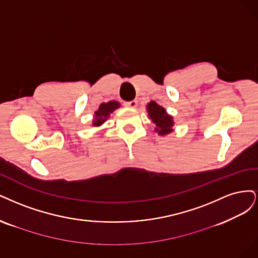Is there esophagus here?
I'll use <instances>...</instances> for the list:
<instances>
[{"mask_svg": "<svg viewBox=\"0 0 258 258\" xmlns=\"http://www.w3.org/2000/svg\"><path fill=\"white\" fill-rule=\"evenodd\" d=\"M138 105V102L136 101V99H134V101H131V102H126L125 103V106L128 107V108H136Z\"/></svg>", "mask_w": 258, "mask_h": 258, "instance_id": "1", "label": "esophagus"}]
</instances>
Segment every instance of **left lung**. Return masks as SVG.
I'll return each mask as SVG.
<instances>
[{
  "mask_svg": "<svg viewBox=\"0 0 258 258\" xmlns=\"http://www.w3.org/2000/svg\"><path fill=\"white\" fill-rule=\"evenodd\" d=\"M146 109L149 118L154 123V131L160 136H166L174 131L173 117L166 111L164 107L160 106L154 101H151L147 104Z\"/></svg>",
  "mask_w": 258,
  "mask_h": 258,
  "instance_id": "obj_1",
  "label": "left lung"
}]
</instances>
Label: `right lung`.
I'll return each instance as SVG.
<instances>
[{
  "label": "right lung",
  "mask_w": 258,
  "mask_h": 258,
  "mask_svg": "<svg viewBox=\"0 0 258 258\" xmlns=\"http://www.w3.org/2000/svg\"><path fill=\"white\" fill-rule=\"evenodd\" d=\"M121 104L118 101H109L107 103H102L98 106V109L93 114V121L91 126L99 127L102 126L103 124L109 119L110 114L120 108Z\"/></svg>",
  "instance_id": "right-lung-1"
}]
</instances>
